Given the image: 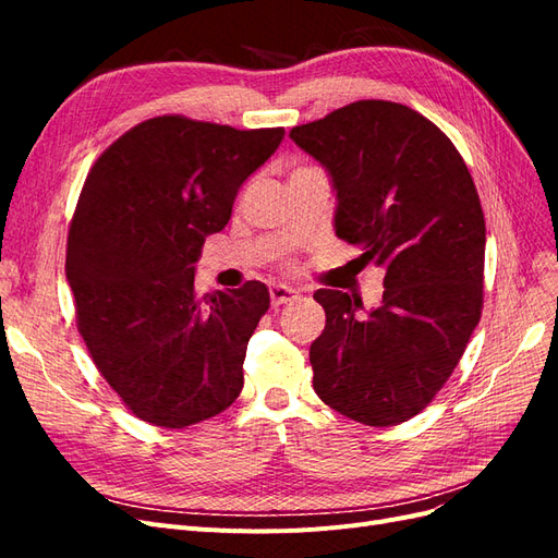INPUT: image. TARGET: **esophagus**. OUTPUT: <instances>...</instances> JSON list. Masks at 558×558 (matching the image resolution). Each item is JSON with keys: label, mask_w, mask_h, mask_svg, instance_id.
Listing matches in <instances>:
<instances>
[{"label": "esophagus", "mask_w": 558, "mask_h": 558, "mask_svg": "<svg viewBox=\"0 0 558 558\" xmlns=\"http://www.w3.org/2000/svg\"><path fill=\"white\" fill-rule=\"evenodd\" d=\"M295 298H298V291L291 289V286H286V283H275L272 289H269V302H272L275 310L281 307L283 302H291Z\"/></svg>", "instance_id": "1"}]
</instances>
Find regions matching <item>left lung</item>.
<instances>
[{
	"label": "left lung",
	"mask_w": 558,
	"mask_h": 558,
	"mask_svg": "<svg viewBox=\"0 0 558 558\" xmlns=\"http://www.w3.org/2000/svg\"><path fill=\"white\" fill-rule=\"evenodd\" d=\"M291 140L326 167L335 234L386 269L377 310L318 289L326 328L310 347L314 391L365 426L418 414L459 365L482 316L486 226L459 150L418 111L361 99Z\"/></svg>",
	"instance_id": "obj_1"
}]
</instances>
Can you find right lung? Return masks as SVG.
<instances>
[{
	"label": "right lung",
	"instance_id": "1",
	"mask_svg": "<svg viewBox=\"0 0 558 558\" xmlns=\"http://www.w3.org/2000/svg\"><path fill=\"white\" fill-rule=\"evenodd\" d=\"M283 128L158 116L118 137L83 183L64 272L90 359L125 408L162 428L228 410L267 286L197 295L195 263Z\"/></svg>",
	"mask_w": 558,
	"mask_h": 558
}]
</instances>
